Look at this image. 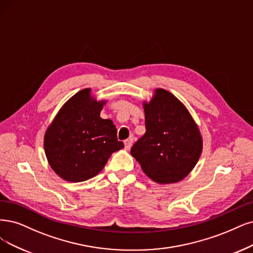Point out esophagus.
Wrapping results in <instances>:
<instances>
[{"label":"esophagus","instance_id":"obj_1","mask_svg":"<svg viewBox=\"0 0 253 253\" xmlns=\"http://www.w3.org/2000/svg\"><path fill=\"white\" fill-rule=\"evenodd\" d=\"M132 142H133V139L130 137V138H128V139H126V141L124 142V145H125V150H130V148H131V145H132Z\"/></svg>","mask_w":253,"mask_h":253}]
</instances>
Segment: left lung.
Instances as JSON below:
<instances>
[{
	"label": "left lung",
	"instance_id": "1",
	"mask_svg": "<svg viewBox=\"0 0 253 253\" xmlns=\"http://www.w3.org/2000/svg\"><path fill=\"white\" fill-rule=\"evenodd\" d=\"M146 132L131 148L144 173L157 183L181 181L198 163L202 136L189 110L173 93L156 88L144 102Z\"/></svg>",
	"mask_w": 253,
	"mask_h": 253
}]
</instances>
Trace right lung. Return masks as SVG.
I'll use <instances>...</instances> for the list:
<instances>
[{"label": "right lung", "mask_w": 253, "mask_h": 253, "mask_svg": "<svg viewBox=\"0 0 253 253\" xmlns=\"http://www.w3.org/2000/svg\"><path fill=\"white\" fill-rule=\"evenodd\" d=\"M105 103L93 98L90 88H84L64 103L46 129V160L62 179L80 182L92 178L112 153L124 148L112 121L100 117Z\"/></svg>", "instance_id": "right-lung-1"}]
</instances>
